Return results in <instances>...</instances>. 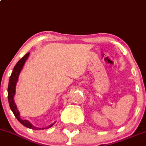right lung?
Listing matches in <instances>:
<instances>
[{
	"instance_id": "obj_1",
	"label": "right lung",
	"mask_w": 146,
	"mask_h": 146,
	"mask_svg": "<svg viewBox=\"0 0 146 146\" xmlns=\"http://www.w3.org/2000/svg\"><path fill=\"white\" fill-rule=\"evenodd\" d=\"M29 52L26 54L21 59H20L18 61V63H16V65L14 66V70H13L12 73H11L10 78H9V85H8V101H9V104L10 106V108L12 111V112L14 113V116H15L16 119H18L19 122L21 123L22 125H23L25 127H28V128L33 129V130H44V129H47L51 127L55 123H53L51 125L47 126L46 127H37L35 126L32 125V124L30 122L28 121L27 120H23L20 117V113H19V110H18L17 107H16V105L14 103V95L16 93V83H17L18 80H19V76L20 74L21 71L22 70L23 68V65L25 63V61L27 60V58L29 57Z\"/></svg>"
}]
</instances>
